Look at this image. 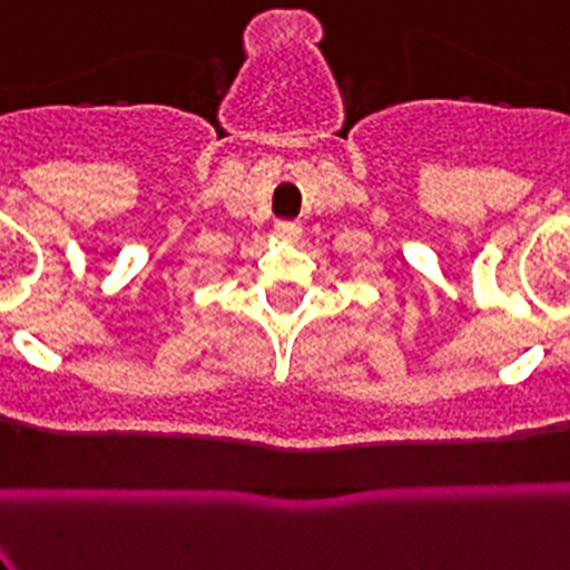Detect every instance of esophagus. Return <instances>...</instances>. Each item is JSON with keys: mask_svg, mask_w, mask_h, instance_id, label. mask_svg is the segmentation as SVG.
Returning <instances> with one entry per match:
<instances>
[{"mask_svg": "<svg viewBox=\"0 0 570 570\" xmlns=\"http://www.w3.org/2000/svg\"><path fill=\"white\" fill-rule=\"evenodd\" d=\"M276 232H279V235H285V237H299L302 226L296 224V220H279V224H276Z\"/></svg>", "mask_w": 570, "mask_h": 570, "instance_id": "1", "label": "esophagus"}]
</instances>
